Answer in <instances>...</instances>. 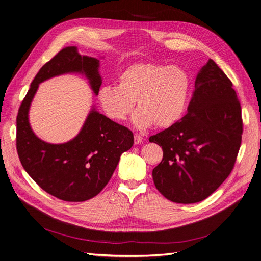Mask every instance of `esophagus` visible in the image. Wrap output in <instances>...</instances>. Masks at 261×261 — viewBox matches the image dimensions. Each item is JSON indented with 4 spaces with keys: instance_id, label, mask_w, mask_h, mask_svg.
Returning <instances> with one entry per match:
<instances>
[{
    "instance_id": "34e87169",
    "label": "esophagus",
    "mask_w": 261,
    "mask_h": 261,
    "mask_svg": "<svg viewBox=\"0 0 261 261\" xmlns=\"http://www.w3.org/2000/svg\"><path fill=\"white\" fill-rule=\"evenodd\" d=\"M143 140H144V138L141 136V135L135 134V136H134V142H135V144H139V143H141Z\"/></svg>"
}]
</instances>
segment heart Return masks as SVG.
Masks as SVG:
<instances>
[{
	"instance_id": "1",
	"label": "heart",
	"mask_w": 261,
	"mask_h": 261,
	"mask_svg": "<svg viewBox=\"0 0 261 261\" xmlns=\"http://www.w3.org/2000/svg\"><path fill=\"white\" fill-rule=\"evenodd\" d=\"M191 79L179 66L154 62H136L124 67L116 85H103L97 91V100L108 119L121 122L133 111L136 127L143 129L155 123L165 128L178 122L185 112Z\"/></svg>"
}]
</instances>
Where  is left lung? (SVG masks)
Here are the masks:
<instances>
[{"label":"left lung","instance_id":"obj_1","mask_svg":"<svg viewBox=\"0 0 261 261\" xmlns=\"http://www.w3.org/2000/svg\"><path fill=\"white\" fill-rule=\"evenodd\" d=\"M242 133L232 82L210 59L196 77L187 113L149 138L163 149V160L152 171L156 189L176 203L205 199L233 169Z\"/></svg>","mask_w":261,"mask_h":261}]
</instances>
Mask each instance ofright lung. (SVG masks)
<instances>
[{
  "instance_id": "1",
  "label": "right lung",
  "mask_w": 261,
  "mask_h": 261,
  "mask_svg": "<svg viewBox=\"0 0 261 261\" xmlns=\"http://www.w3.org/2000/svg\"><path fill=\"white\" fill-rule=\"evenodd\" d=\"M98 67L99 60L80 56L76 47L63 48L39 69L18 111L16 145L22 167L39 187L64 201L81 202L99 194L121 154L133 147L134 135L93 108L74 139L52 144L36 137L29 109L40 82L67 72L85 74L97 95L101 86Z\"/></svg>"
}]
</instances>
